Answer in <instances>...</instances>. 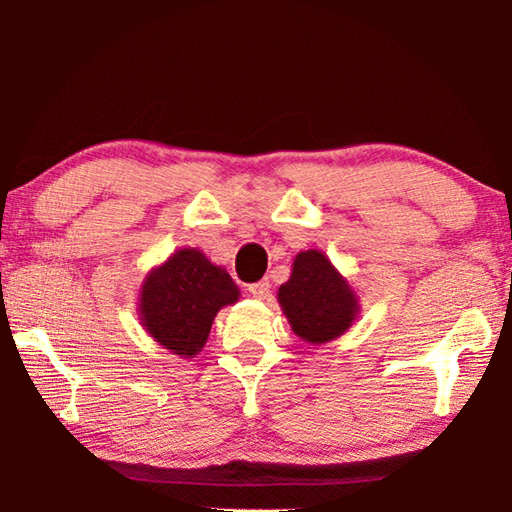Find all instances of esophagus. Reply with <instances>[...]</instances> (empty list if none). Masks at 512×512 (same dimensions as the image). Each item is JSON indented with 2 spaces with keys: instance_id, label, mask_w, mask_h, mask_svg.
Here are the masks:
<instances>
[{
  "instance_id": "esophagus-1",
  "label": "esophagus",
  "mask_w": 512,
  "mask_h": 512,
  "mask_svg": "<svg viewBox=\"0 0 512 512\" xmlns=\"http://www.w3.org/2000/svg\"><path fill=\"white\" fill-rule=\"evenodd\" d=\"M248 291H250V296H253V298L266 300L268 296H271V282H268V280H259V282H255V284H250Z\"/></svg>"
}]
</instances>
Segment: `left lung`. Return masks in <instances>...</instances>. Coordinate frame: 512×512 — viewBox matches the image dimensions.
Segmentation results:
<instances>
[{
  "instance_id": "1",
  "label": "left lung",
  "mask_w": 512,
  "mask_h": 512,
  "mask_svg": "<svg viewBox=\"0 0 512 512\" xmlns=\"http://www.w3.org/2000/svg\"><path fill=\"white\" fill-rule=\"evenodd\" d=\"M277 302L293 332L314 345L341 336L359 314L352 287L320 250L296 255L289 282L277 291Z\"/></svg>"
}]
</instances>
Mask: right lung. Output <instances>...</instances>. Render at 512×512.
<instances>
[{
    "instance_id": "1",
    "label": "right lung",
    "mask_w": 512,
    "mask_h": 512,
    "mask_svg": "<svg viewBox=\"0 0 512 512\" xmlns=\"http://www.w3.org/2000/svg\"><path fill=\"white\" fill-rule=\"evenodd\" d=\"M239 300L228 271L214 266L201 250H176L146 275L140 291V320L164 348L192 359L203 350L214 316Z\"/></svg>"
}]
</instances>
